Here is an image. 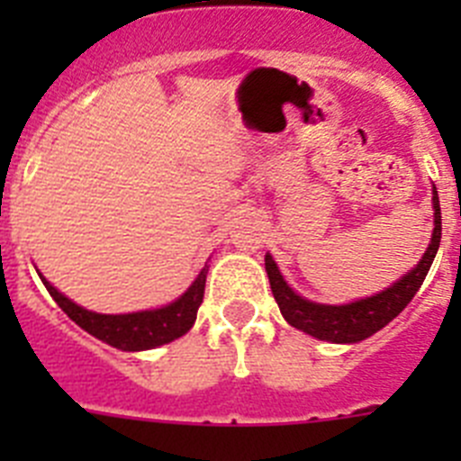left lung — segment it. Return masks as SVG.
Returning <instances> with one entry per match:
<instances>
[{"label":"left lung","mask_w":461,"mask_h":461,"mask_svg":"<svg viewBox=\"0 0 461 461\" xmlns=\"http://www.w3.org/2000/svg\"><path fill=\"white\" fill-rule=\"evenodd\" d=\"M431 201H434V233H431L429 249L425 251L420 263L409 275L402 276L388 291L367 297V300H357V303L341 304V307L309 303V300L295 295L288 288L286 281L281 279L272 256L267 254L266 270L267 276H270L272 295H275L276 304H279L281 316L293 328L303 330V332L316 337V339L337 341V344L362 341L372 337L381 328H385L413 300V295L422 286V281H425L427 272H429L431 263H434V256H437L438 242H441V205H438L437 189H434Z\"/></svg>","instance_id":"obj_1"}]
</instances>
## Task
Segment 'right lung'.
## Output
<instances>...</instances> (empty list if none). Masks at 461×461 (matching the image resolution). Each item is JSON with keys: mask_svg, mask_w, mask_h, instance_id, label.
I'll return each mask as SVG.
<instances>
[{"mask_svg": "<svg viewBox=\"0 0 461 461\" xmlns=\"http://www.w3.org/2000/svg\"><path fill=\"white\" fill-rule=\"evenodd\" d=\"M205 276L207 267H203V272L191 284L189 291L180 300L168 304V307L154 309V312L117 313V316L87 312V309L71 303L68 297H64L43 276H41V281L46 284L52 300L62 307V312L67 313L68 319L76 321L83 330H87L89 335L105 341V344L115 346V348H122V351H148V348H154V346L168 344V341L186 335L194 328L195 313H198L203 295H205Z\"/></svg>", "mask_w": 461, "mask_h": 461, "instance_id": "1", "label": "right lung"}]
</instances>
